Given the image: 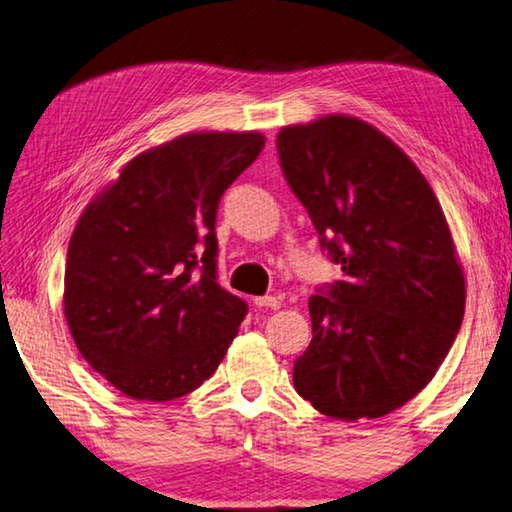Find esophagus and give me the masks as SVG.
I'll return each mask as SVG.
<instances>
[{"label":"esophagus","instance_id":"obj_1","mask_svg":"<svg viewBox=\"0 0 512 512\" xmlns=\"http://www.w3.org/2000/svg\"><path fill=\"white\" fill-rule=\"evenodd\" d=\"M254 305L256 307H272V310H278V307H281V301H278L276 296H256Z\"/></svg>","mask_w":512,"mask_h":512}]
</instances>
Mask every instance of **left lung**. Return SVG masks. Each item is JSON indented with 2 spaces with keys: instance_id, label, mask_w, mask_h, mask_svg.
<instances>
[{
  "instance_id": "8db88e82",
  "label": "left lung",
  "mask_w": 512,
  "mask_h": 512,
  "mask_svg": "<svg viewBox=\"0 0 512 512\" xmlns=\"http://www.w3.org/2000/svg\"><path fill=\"white\" fill-rule=\"evenodd\" d=\"M276 149L343 272L310 298L312 343L294 361V388L327 417H383L426 388L464 321L446 216L406 153L363 120L285 127Z\"/></svg>"
}]
</instances>
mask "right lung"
Segmentation results:
<instances>
[{"instance_id": "obj_1", "label": "right lung", "mask_w": 512, "mask_h": 512, "mask_svg": "<svg viewBox=\"0 0 512 512\" xmlns=\"http://www.w3.org/2000/svg\"><path fill=\"white\" fill-rule=\"evenodd\" d=\"M260 133H187L140 153L77 223L64 316L86 363L138 401L200 388L247 314L218 283L216 216Z\"/></svg>"}]
</instances>
